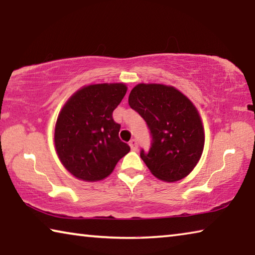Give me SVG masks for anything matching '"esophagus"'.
Wrapping results in <instances>:
<instances>
[{
  "label": "esophagus",
  "instance_id": "obj_1",
  "mask_svg": "<svg viewBox=\"0 0 255 255\" xmlns=\"http://www.w3.org/2000/svg\"><path fill=\"white\" fill-rule=\"evenodd\" d=\"M129 146H130V148H131L132 150H137V148H138L137 140H136V139H131L130 141H129Z\"/></svg>",
  "mask_w": 255,
  "mask_h": 255
}]
</instances>
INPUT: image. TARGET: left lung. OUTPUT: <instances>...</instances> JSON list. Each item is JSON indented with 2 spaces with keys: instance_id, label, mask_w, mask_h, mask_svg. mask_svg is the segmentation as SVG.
<instances>
[{
  "instance_id": "obj_1",
  "label": "left lung",
  "mask_w": 255,
  "mask_h": 255,
  "mask_svg": "<svg viewBox=\"0 0 255 255\" xmlns=\"http://www.w3.org/2000/svg\"><path fill=\"white\" fill-rule=\"evenodd\" d=\"M129 106L149 129L150 148L140 157L157 179L174 182L187 176L201 157L205 132L193 103L173 86L140 83L131 90Z\"/></svg>"
}]
</instances>
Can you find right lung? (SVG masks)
Listing matches in <instances>:
<instances>
[{"label":"right lung","instance_id":"1","mask_svg":"<svg viewBox=\"0 0 255 255\" xmlns=\"http://www.w3.org/2000/svg\"><path fill=\"white\" fill-rule=\"evenodd\" d=\"M127 92L123 83L88 85L68 99L55 126V147L75 178L93 182L107 178L130 147L119 138L112 112Z\"/></svg>","mask_w":255,"mask_h":255}]
</instances>
